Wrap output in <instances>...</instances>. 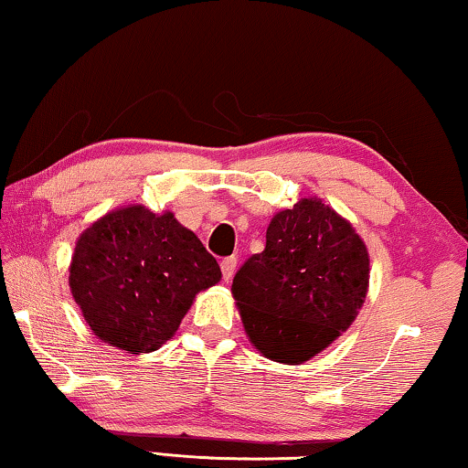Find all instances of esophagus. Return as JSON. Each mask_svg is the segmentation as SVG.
<instances>
[{"instance_id":"obj_1","label":"esophagus","mask_w":468,"mask_h":468,"mask_svg":"<svg viewBox=\"0 0 468 468\" xmlns=\"http://www.w3.org/2000/svg\"><path fill=\"white\" fill-rule=\"evenodd\" d=\"M235 267H237V258L235 256H229V258H225V261L220 262L222 277H225V282H231V277L235 273Z\"/></svg>"}]
</instances>
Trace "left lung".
Instances as JSON below:
<instances>
[{
	"label": "left lung",
	"mask_w": 468,
	"mask_h": 468,
	"mask_svg": "<svg viewBox=\"0 0 468 468\" xmlns=\"http://www.w3.org/2000/svg\"><path fill=\"white\" fill-rule=\"evenodd\" d=\"M369 288V254L355 227L319 197L269 222L267 246L243 262L231 292L250 343L298 366L355 322Z\"/></svg>",
	"instance_id": "1"
}]
</instances>
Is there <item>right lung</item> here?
Instances as JSON below:
<instances>
[{"instance_id": "obj_1", "label": "right lung", "mask_w": 468, "mask_h": 468, "mask_svg": "<svg viewBox=\"0 0 468 468\" xmlns=\"http://www.w3.org/2000/svg\"><path fill=\"white\" fill-rule=\"evenodd\" d=\"M220 267L172 212L141 204L101 216L75 243L69 264L73 301L96 338L132 355L157 351L176 334Z\"/></svg>"}]
</instances>
